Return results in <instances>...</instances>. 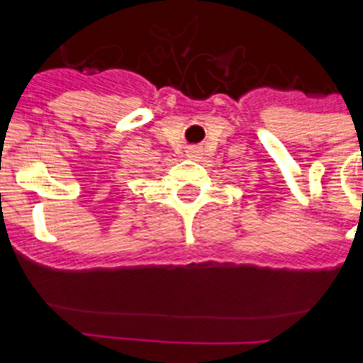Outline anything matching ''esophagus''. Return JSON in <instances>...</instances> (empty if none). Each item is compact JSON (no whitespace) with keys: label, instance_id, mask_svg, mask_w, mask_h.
I'll list each match as a JSON object with an SVG mask.
<instances>
[{"label":"esophagus","instance_id":"34e87169","mask_svg":"<svg viewBox=\"0 0 363 363\" xmlns=\"http://www.w3.org/2000/svg\"><path fill=\"white\" fill-rule=\"evenodd\" d=\"M186 155H188L189 159H199L202 155V150L199 148V146H189V148L186 150Z\"/></svg>","mask_w":363,"mask_h":363}]
</instances>
